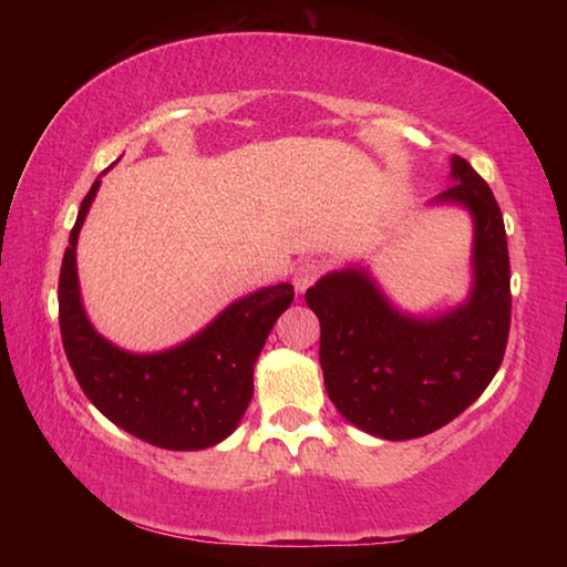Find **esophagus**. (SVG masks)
Instances as JSON below:
<instances>
[{
    "mask_svg": "<svg viewBox=\"0 0 567 567\" xmlns=\"http://www.w3.org/2000/svg\"><path fill=\"white\" fill-rule=\"evenodd\" d=\"M324 270H328V265H324V260H302L300 265H297V270H295V287L300 292H305L307 287H312L315 282L320 280V277L324 275Z\"/></svg>",
    "mask_w": 567,
    "mask_h": 567,
    "instance_id": "1",
    "label": "esophagus"
}]
</instances>
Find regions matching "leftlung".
Instances as JSON below:
<instances>
[{"mask_svg": "<svg viewBox=\"0 0 567 567\" xmlns=\"http://www.w3.org/2000/svg\"><path fill=\"white\" fill-rule=\"evenodd\" d=\"M435 203L470 209L475 282L467 302L420 320L395 310L364 270L324 275L305 292L320 320V364L334 408L385 440L430 435L467 410L501 368L511 332V257L503 213L463 157Z\"/></svg>", "mask_w": 567, "mask_h": 567, "instance_id": "8db88e82", "label": "left lung"}]
</instances>
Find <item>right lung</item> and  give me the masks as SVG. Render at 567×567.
Returning <instances> with one entry per match:
<instances>
[{"label":"right lung","mask_w":567,"mask_h":567,"mask_svg":"<svg viewBox=\"0 0 567 567\" xmlns=\"http://www.w3.org/2000/svg\"><path fill=\"white\" fill-rule=\"evenodd\" d=\"M97 189L94 179L60 270V330L74 378L104 417L150 445L203 450L223 443L252 400L255 362L295 287L280 282L243 297L172 350L132 354L114 348L90 324L76 280V237Z\"/></svg>","instance_id":"right-lung-1"}]
</instances>
